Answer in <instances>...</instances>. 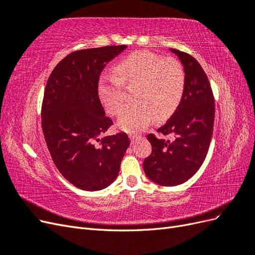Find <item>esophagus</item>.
Masks as SVG:
<instances>
[{
  "mask_svg": "<svg viewBox=\"0 0 255 255\" xmlns=\"http://www.w3.org/2000/svg\"><path fill=\"white\" fill-rule=\"evenodd\" d=\"M128 137H129V139H130V141L132 142H134L135 140H137V139H139V138L141 137L140 135H137V134H129L128 135Z\"/></svg>",
  "mask_w": 255,
  "mask_h": 255,
  "instance_id": "34e87169",
  "label": "esophagus"
}]
</instances>
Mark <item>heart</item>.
<instances>
[{"label": "heart", "instance_id": "b5f03b06", "mask_svg": "<svg viewBox=\"0 0 255 255\" xmlns=\"http://www.w3.org/2000/svg\"><path fill=\"white\" fill-rule=\"evenodd\" d=\"M186 85L182 64L163 58L149 51H136L120 60L115 75L99 80L98 96L105 111L118 116L126 102V90L132 88L133 103L123 110L118 120L120 128L139 132L155 120L171 116L180 105Z\"/></svg>", "mask_w": 255, "mask_h": 255}]
</instances>
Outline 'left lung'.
I'll return each mask as SVG.
<instances>
[{"label":"left lung","mask_w":255,"mask_h":255,"mask_svg":"<svg viewBox=\"0 0 255 255\" xmlns=\"http://www.w3.org/2000/svg\"><path fill=\"white\" fill-rule=\"evenodd\" d=\"M184 66L186 85L180 105L156 132L171 139L146 136L152 152L143 161V170L154 183L175 186L189 180L206 157L212 140L215 99L207 75L196 58L170 49Z\"/></svg>","instance_id":"left-lung-1"}]
</instances>
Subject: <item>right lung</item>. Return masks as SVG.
Returning a JSON list of instances; mask_svg holds the SVG:
<instances>
[{"instance_id": "right-lung-1", "label": "right lung", "mask_w": 255, "mask_h": 255, "mask_svg": "<svg viewBox=\"0 0 255 255\" xmlns=\"http://www.w3.org/2000/svg\"><path fill=\"white\" fill-rule=\"evenodd\" d=\"M127 45L74 51L53 69L41 106V127L58 171L75 187L100 190L111 185L129 145L126 133L100 138L113 125L98 96L107 63Z\"/></svg>"}]
</instances>
